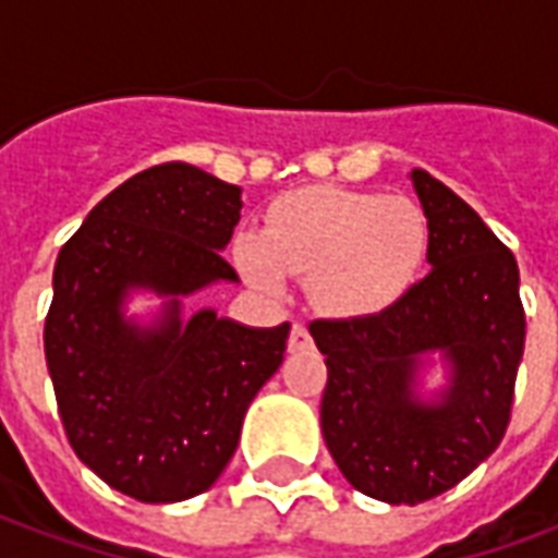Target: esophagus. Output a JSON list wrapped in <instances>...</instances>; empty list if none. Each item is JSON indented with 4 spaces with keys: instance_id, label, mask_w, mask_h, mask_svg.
Listing matches in <instances>:
<instances>
[{
    "instance_id": "34e87169",
    "label": "esophagus",
    "mask_w": 558,
    "mask_h": 558,
    "mask_svg": "<svg viewBox=\"0 0 558 558\" xmlns=\"http://www.w3.org/2000/svg\"><path fill=\"white\" fill-rule=\"evenodd\" d=\"M312 348V336H308V329L303 324H294L291 327V339H288V351H308Z\"/></svg>"
}]
</instances>
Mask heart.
<instances>
[{"label":"heart","mask_w":558,"mask_h":558,"mask_svg":"<svg viewBox=\"0 0 558 558\" xmlns=\"http://www.w3.org/2000/svg\"><path fill=\"white\" fill-rule=\"evenodd\" d=\"M246 282L279 294L284 274L306 276L312 306L327 318H372L416 284L428 255V219L408 195L312 186L284 195L262 234L234 238Z\"/></svg>","instance_id":"heart-1"}]
</instances>
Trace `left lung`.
Segmentation results:
<instances>
[{"label":"left lung","mask_w":558,"mask_h":558,"mask_svg":"<svg viewBox=\"0 0 558 558\" xmlns=\"http://www.w3.org/2000/svg\"><path fill=\"white\" fill-rule=\"evenodd\" d=\"M410 181L428 219V276L380 315L308 324L327 356L324 442L360 494L389 506L434 499L490 458L526 341L514 255L434 174ZM434 359L447 386L422 397Z\"/></svg>","instance_id":"left-lung-1"}]
</instances>
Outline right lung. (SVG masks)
I'll return each instance as SVG.
<instances>
[{
    "instance_id": "add662e5",
    "label": "right lung",
    "mask_w": 558,
    "mask_h": 558,
    "mask_svg": "<svg viewBox=\"0 0 558 558\" xmlns=\"http://www.w3.org/2000/svg\"><path fill=\"white\" fill-rule=\"evenodd\" d=\"M240 186L162 162L92 207L59 252L44 351L76 458L140 502L205 494L238 449L252 398L284 360L291 324L243 327L184 296L240 282L222 258ZM133 293L163 300L150 322Z\"/></svg>"
}]
</instances>
